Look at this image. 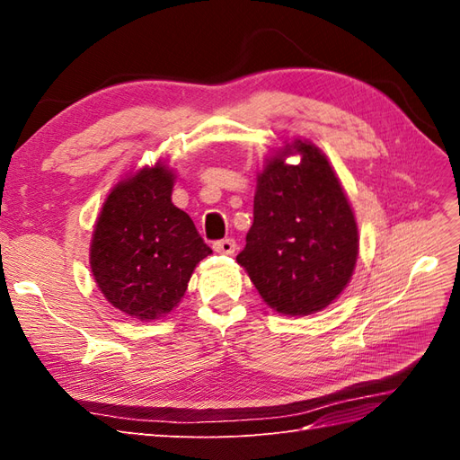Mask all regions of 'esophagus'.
<instances>
[{"instance_id": "esophagus-1", "label": "esophagus", "mask_w": 460, "mask_h": 460, "mask_svg": "<svg viewBox=\"0 0 460 460\" xmlns=\"http://www.w3.org/2000/svg\"><path fill=\"white\" fill-rule=\"evenodd\" d=\"M213 249L220 255H234L235 252V240L232 238H225V240H218L213 243Z\"/></svg>"}]
</instances>
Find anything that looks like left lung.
Listing matches in <instances>:
<instances>
[{
    "instance_id": "1",
    "label": "left lung",
    "mask_w": 460,
    "mask_h": 460,
    "mask_svg": "<svg viewBox=\"0 0 460 460\" xmlns=\"http://www.w3.org/2000/svg\"><path fill=\"white\" fill-rule=\"evenodd\" d=\"M291 150L299 165H286ZM358 253L355 215L324 153L294 142L259 176L253 225L235 257L261 297L289 316L313 314L336 299Z\"/></svg>"
}]
</instances>
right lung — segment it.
I'll list each match as a JSON object with an SVG mask.
<instances>
[{
    "instance_id": "1",
    "label": "right lung",
    "mask_w": 460,
    "mask_h": 460,
    "mask_svg": "<svg viewBox=\"0 0 460 460\" xmlns=\"http://www.w3.org/2000/svg\"><path fill=\"white\" fill-rule=\"evenodd\" d=\"M172 174L155 164L117 184L92 238L90 267L102 294L134 318L155 320L186 294L211 255L193 220L171 201Z\"/></svg>"
}]
</instances>
